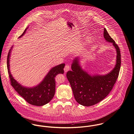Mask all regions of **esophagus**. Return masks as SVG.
I'll return each instance as SVG.
<instances>
[{"mask_svg":"<svg viewBox=\"0 0 134 134\" xmlns=\"http://www.w3.org/2000/svg\"><path fill=\"white\" fill-rule=\"evenodd\" d=\"M69 69H70V66H69L68 65H66L65 66L64 69L65 72H67Z\"/></svg>","mask_w":134,"mask_h":134,"instance_id":"1","label":"esophagus"}]
</instances>
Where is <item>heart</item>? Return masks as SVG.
Returning <instances> with one entry per match:
<instances>
[{
  "instance_id": "obj_1",
  "label": "heart",
  "mask_w": 134,
  "mask_h": 134,
  "mask_svg": "<svg viewBox=\"0 0 134 134\" xmlns=\"http://www.w3.org/2000/svg\"><path fill=\"white\" fill-rule=\"evenodd\" d=\"M92 39L93 37L91 35H88L85 39V40L83 42V44L87 45L88 44L90 43V42L92 41Z\"/></svg>"
}]
</instances>
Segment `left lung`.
Here are the masks:
<instances>
[{
  "mask_svg": "<svg viewBox=\"0 0 134 134\" xmlns=\"http://www.w3.org/2000/svg\"><path fill=\"white\" fill-rule=\"evenodd\" d=\"M103 29L104 39L106 42L112 43L117 53L113 69L104 75L90 74L82 69L79 57H76L72 61V70L68 71L66 74L76 101L86 107L93 105L103 100L112 90L120 71V49L106 29Z\"/></svg>",
  "mask_w": 134,
  "mask_h": 134,
  "instance_id": "obj_1",
  "label": "left lung"
}]
</instances>
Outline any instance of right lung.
Returning a JSON list of instances; mask_svg holds the SVG:
<instances>
[{
  "label": "right lung",
  "mask_w": 134,
  "mask_h": 134,
  "mask_svg": "<svg viewBox=\"0 0 134 134\" xmlns=\"http://www.w3.org/2000/svg\"><path fill=\"white\" fill-rule=\"evenodd\" d=\"M27 27L23 33L19 37L20 38L25 34ZM13 46L11 47L7 58L8 70L10 78L11 85L17 93L28 103L36 106H42L49 102L53 98L55 90V77L58 74L64 73V63L55 66L52 68L43 80L37 86L32 87H27L22 86L18 82L13 76L10 71V54Z\"/></svg>",
  "instance_id": "1"
}]
</instances>
